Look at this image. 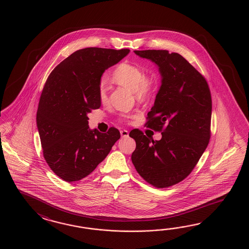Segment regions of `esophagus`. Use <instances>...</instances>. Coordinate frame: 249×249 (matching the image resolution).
<instances>
[{
    "mask_svg": "<svg viewBox=\"0 0 249 249\" xmlns=\"http://www.w3.org/2000/svg\"><path fill=\"white\" fill-rule=\"evenodd\" d=\"M120 134H121V136L122 138H126L129 136V132L126 130H122L121 132H120Z\"/></svg>",
    "mask_w": 249,
    "mask_h": 249,
    "instance_id": "34e87169",
    "label": "esophagus"
}]
</instances>
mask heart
<instances>
[{
	"mask_svg": "<svg viewBox=\"0 0 249 249\" xmlns=\"http://www.w3.org/2000/svg\"><path fill=\"white\" fill-rule=\"evenodd\" d=\"M112 78L118 85L133 91L138 100H144L152 93L155 85L153 75H146L142 68L130 63L120 64L115 69ZM99 98L102 102L107 99V87L104 81L99 86Z\"/></svg>",
	"mask_w": 249,
	"mask_h": 249,
	"instance_id": "1",
	"label": "heart"
}]
</instances>
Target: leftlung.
Returning <instances> with one entry per match:
<instances>
[{"instance_id": "8db88e82", "label": "left lung", "mask_w": 249, "mask_h": 249, "mask_svg": "<svg viewBox=\"0 0 249 249\" xmlns=\"http://www.w3.org/2000/svg\"><path fill=\"white\" fill-rule=\"evenodd\" d=\"M159 68L161 85L148 113L147 127L162 131L160 141L132 130V164L157 188L184 180L206 150L210 139L211 93L207 81L179 53L164 50L134 51Z\"/></svg>"}]
</instances>
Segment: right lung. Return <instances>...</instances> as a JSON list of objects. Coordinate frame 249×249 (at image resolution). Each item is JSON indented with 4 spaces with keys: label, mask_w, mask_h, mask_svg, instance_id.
I'll list each match as a JSON object with an SVG mask.
<instances>
[{
    "label": "right lung",
    "mask_w": 249,
    "mask_h": 249,
    "mask_svg": "<svg viewBox=\"0 0 249 249\" xmlns=\"http://www.w3.org/2000/svg\"><path fill=\"white\" fill-rule=\"evenodd\" d=\"M129 49L85 48L53 69L42 91L36 124L48 165L68 182L90 175L120 138L117 128L107 133L90 130L87 115L99 108V86L105 70L118 63Z\"/></svg>",
    "instance_id": "obj_1"
}]
</instances>
